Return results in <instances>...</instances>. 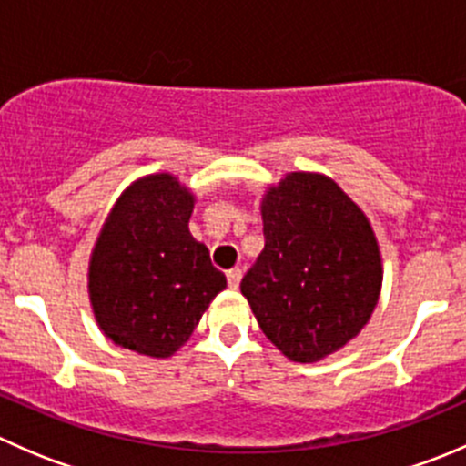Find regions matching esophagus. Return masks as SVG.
I'll return each instance as SVG.
<instances>
[{"label": "esophagus", "mask_w": 466, "mask_h": 466, "mask_svg": "<svg viewBox=\"0 0 466 466\" xmlns=\"http://www.w3.org/2000/svg\"><path fill=\"white\" fill-rule=\"evenodd\" d=\"M241 268H232V270H228V284L229 289H238V284H241Z\"/></svg>", "instance_id": "esophagus-1"}]
</instances>
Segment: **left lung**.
<instances>
[{
    "mask_svg": "<svg viewBox=\"0 0 466 466\" xmlns=\"http://www.w3.org/2000/svg\"><path fill=\"white\" fill-rule=\"evenodd\" d=\"M261 255L241 279L261 331L284 356L313 363L359 336L383 272L363 211L318 173H290L261 205Z\"/></svg>",
    "mask_w": 466,
    "mask_h": 466,
    "instance_id": "left-lung-1",
    "label": "left lung"
}]
</instances>
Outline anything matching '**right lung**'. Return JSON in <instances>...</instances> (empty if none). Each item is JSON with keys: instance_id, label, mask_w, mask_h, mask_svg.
Listing matches in <instances>:
<instances>
[{"instance_id": "right-lung-1", "label": "right lung", "mask_w": 466, "mask_h": 466, "mask_svg": "<svg viewBox=\"0 0 466 466\" xmlns=\"http://www.w3.org/2000/svg\"><path fill=\"white\" fill-rule=\"evenodd\" d=\"M191 211L194 196L159 173L130 185L107 216L89 261V298L116 345L167 359L228 286L189 234Z\"/></svg>"}]
</instances>
